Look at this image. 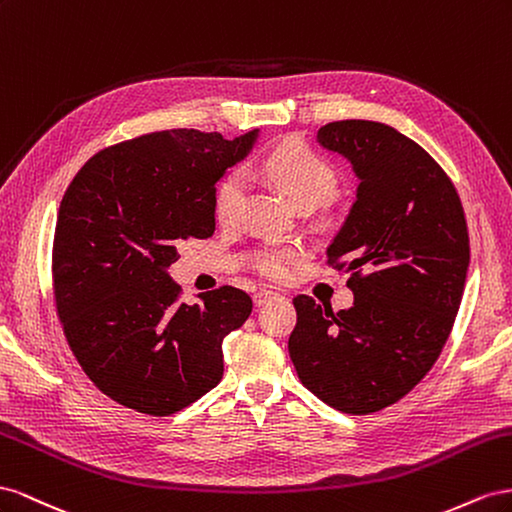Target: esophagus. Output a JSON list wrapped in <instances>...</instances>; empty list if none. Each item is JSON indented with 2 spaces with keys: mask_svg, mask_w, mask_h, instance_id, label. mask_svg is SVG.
<instances>
[{
  "mask_svg": "<svg viewBox=\"0 0 512 512\" xmlns=\"http://www.w3.org/2000/svg\"><path fill=\"white\" fill-rule=\"evenodd\" d=\"M272 298H276V294L274 291H268V289H259L257 294L253 296V302H255V306H261V304H266V302H270Z\"/></svg>",
  "mask_w": 512,
  "mask_h": 512,
  "instance_id": "1",
  "label": "esophagus"
}]
</instances>
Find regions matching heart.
Returning <instances> with one entry per match:
<instances>
[{"label": "heart", "instance_id": "b5f03b06", "mask_svg": "<svg viewBox=\"0 0 512 512\" xmlns=\"http://www.w3.org/2000/svg\"><path fill=\"white\" fill-rule=\"evenodd\" d=\"M261 169L279 184L289 199L302 210H313L337 193V173L324 158L306 148L300 141H285L276 145L261 160ZM246 175L240 169L227 171L214 188V214L221 223H236L246 201ZM298 259L291 248H268L259 255L257 268L268 279H283L289 266Z\"/></svg>", "mask_w": 512, "mask_h": 512}]
</instances>
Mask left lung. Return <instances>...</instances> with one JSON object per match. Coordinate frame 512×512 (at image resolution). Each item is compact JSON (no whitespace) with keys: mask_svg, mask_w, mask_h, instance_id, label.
Wrapping results in <instances>:
<instances>
[{"mask_svg":"<svg viewBox=\"0 0 512 512\" xmlns=\"http://www.w3.org/2000/svg\"><path fill=\"white\" fill-rule=\"evenodd\" d=\"M321 148L352 163L356 201L328 246L352 272L354 304L334 313L294 298L289 356L300 382L345 414L397 403L440 356L470 266L461 199L416 141L382 122L343 120L317 130Z\"/></svg>","mask_w":512,"mask_h":512,"instance_id":"1","label":"left lung"}]
</instances>
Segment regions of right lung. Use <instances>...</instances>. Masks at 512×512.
<instances>
[{
    "label": "right lung",
    "instance_id": "right-lung-1",
    "mask_svg": "<svg viewBox=\"0 0 512 512\" xmlns=\"http://www.w3.org/2000/svg\"><path fill=\"white\" fill-rule=\"evenodd\" d=\"M259 128L236 139L163 130L92 156L60 203L53 289L66 341L96 388L130 410L169 416L223 377V341L251 315L236 287L180 300L178 244L214 233V188Z\"/></svg>",
    "mask_w": 512,
    "mask_h": 512
}]
</instances>
